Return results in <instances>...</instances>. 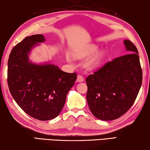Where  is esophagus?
Masks as SVG:
<instances>
[{"label":"esophagus","mask_w":150,"mask_h":150,"mask_svg":"<svg viewBox=\"0 0 150 150\" xmlns=\"http://www.w3.org/2000/svg\"><path fill=\"white\" fill-rule=\"evenodd\" d=\"M83 81H84V77H83L82 75H79L77 76V82L81 83V82H83Z\"/></svg>","instance_id":"34e87169"}]
</instances>
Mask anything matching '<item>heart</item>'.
I'll return each instance as SVG.
<instances>
[{
  "mask_svg": "<svg viewBox=\"0 0 150 150\" xmlns=\"http://www.w3.org/2000/svg\"><path fill=\"white\" fill-rule=\"evenodd\" d=\"M96 50H97V47L93 46L92 47H91L90 49H88L87 52H85V53H83V54H81V56L87 57L88 55L93 54V53H95ZM104 55H105V53H104L103 51H100V52L96 53L92 58H91V59L88 61V67H89L91 68H94L96 67V66H98L101 63V62H102L104 57Z\"/></svg>",
  "mask_w": 150,
  "mask_h": 150,
  "instance_id": "heart-1",
  "label": "heart"
}]
</instances>
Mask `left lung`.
<instances>
[{"label": "left lung", "instance_id": "obj_1", "mask_svg": "<svg viewBox=\"0 0 150 150\" xmlns=\"http://www.w3.org/2000/svg\"><path fill=\"white\" fill-rule=\"evenodd\" d=\"M128 54L115 58L88 75L87 100L93 115L108 121L124 115L135 101L142 83L138 51L124 40Z\"/></svg>", "mask_w": 150, "mask_h": 150}]
</instances>
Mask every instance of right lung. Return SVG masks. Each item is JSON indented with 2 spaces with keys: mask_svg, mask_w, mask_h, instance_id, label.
Wrapping results in <instances>:
<instances>
[{
  "mask_svg": "<svg viewBox=\"0 0 150 150\" xmlns=\"http://www.w3.org/2000/svg\"><path fill=\"white\" fill-rule=\"evenodd\" d=\"M45 40L42 34L26 37L12 50L8 61V84L12 97L26 114L44 121L59 115L77 79L76 73L30 60L33 48Z\"/></svg>",
  "mask_w": 150,
  "mask_h": 150,
  "instance_id": "add662e5",
  "label": "right lung"
}]
</instances>
